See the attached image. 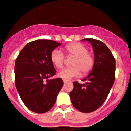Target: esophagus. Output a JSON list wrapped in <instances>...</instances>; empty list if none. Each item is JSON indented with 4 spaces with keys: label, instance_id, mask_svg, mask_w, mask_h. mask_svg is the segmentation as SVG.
I'll return each mask as SVG.
<instances>
[{
    "label": "esophagus",
    "instance_id": "esophagus-1",
    "mask_svg": "<svg viewBox=\"0 0 131 131\" xmlns=\"http://www.w3.org/2000/svg\"><path fill=\"white\" fill-rule=\"evenodd\" d=\"M63 82H64V83H67L68 81L67 79H63Z\"/></svg>",
    "mask_w": 131,
    "mask_h": 131
}]
</instances>
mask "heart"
I'll return each instance as SVG.
<instances>
[{"label": "heart", "instance_id": "heart-1", "mask_svg": "<svg viewBox=\"0 0 131 131\" xmlns=\"http://www.w3.org/2000/svg\"><path fill=\"white\" fill-rule=\"evenodd\" d=\"M64 50L67 54L72 55L74 58L72 61V67H65L59 72V76L64 79H71L79 76L82 71L83 74H87L94 66V59L93 56L88 52V48L83 44L73 42L65 46ZM64 56L57 49L53 50L50 55L52 63L57 68L62 67L64 62Z\"/></svg>", "mask_w": 131, "mask_h": 131}]
</instances>
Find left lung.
<instances>
[{"mask_svg":"<svg viewBox=\"0 0 131 131\" xmlns=\"http://www.w3.org/2000/svg\"><path fill=\"white\" fill-rule=\"evenodd\" d=\"M94 53V63L91 72L82 81L85 84L73 82L70 92L73 106L80 112L89 113L100 108L105 102L115 79L116 61L111 50L101 41L86 38Z\"/></svg>","mask_w":131,"mask_h":131,"instance_id":"obj_1","label":"left lung"}]
</instances>
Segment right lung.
<instances>
[{
  "label": "right lung",
  "instance_id": "obj_1",
  "mask_svg": "<svg viewBox=\"0 0 131 131\" xmlns=\"http://www.w3.org/2000/svg\"><path fill=\"white\" fill-rule=\"evenodd\" d=\"M59 45L52 40H36L27 44L16 59V89L26 107L36 113L50 111L63 86L61 78L48 79L56 73L51 53Z\"/></svg>",
  "mask_w": 131,
  "mask_h": 131
}]
</instances>
